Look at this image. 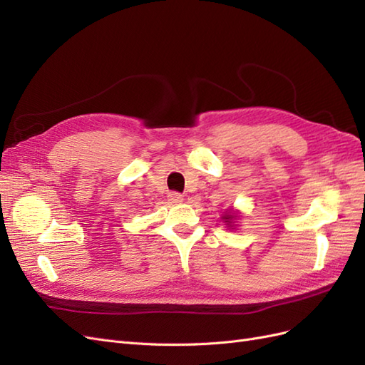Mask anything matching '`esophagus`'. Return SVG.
<instances>
[{"instance_id":"34e87169","label":"esophagus","mask_w":365,"mask_h":365,"mask_svg":"<svg viewBox=\"0 0 365 365\" xmlns=\"http://www.w3.org/2000/svg\"><path fill=\"white\" fill-rule=\"evenodd\" d=\"M168 197H169V201H170L172 204L182 202V200H184V196H182L181 193H176V192H170V193L168 195Z\"/></svg>"}]
</instances>
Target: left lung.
<instances>
[{
	"instance_id": "obj_1",
	"label": "left lung",
	"mask_w": 365,
	"mask_h": 365,
	"mask_svg": "<svg viewBox=\"0 0 365 365\" xmlns=\"http://www.w3.org/2000/svg\"><path fill=\"white\" fill-rule=\"evenodd\" d=\"M220 220H222L224 225L228 230H236L239 220H240V212H239V210H235V208H230V210L227 208L224 215L220 216Z\"/></svg>"
}]
</instances>
